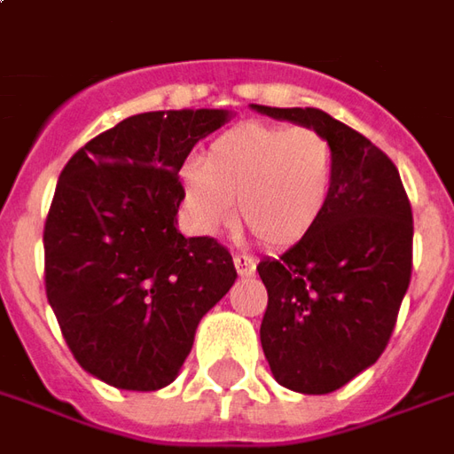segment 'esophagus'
Returning a JSON list of instances; mask_svg holds the SVG:
<instances>
[{"label": "esophagus", "instance_id": "esophagus-1", "mask_svg": "<svg viewBox=\"0 0 454 454\" xmlns=\"http://www.w3.org/2000/svg\"><path fill=\"white\" fill-rule=\"evenodd\" d=\"M233 265H236V272L240 278H253L255 275V258L250 255H233Z\"/></svg>", "mask_w": 454, "mask_h": 454}]
</instances>
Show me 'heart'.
<instances>
[{
	"label": "heart",
	"instance_id": "heart-1",
	"mask_svg": "<svg viewBox=\"0 0 454 454\" xmlns=\"http://www.w3.org/2000/svg\"><path fill=\"white\" fill-rule=\"evenodd\" d=\"M337 179V152L312 128L240 122L218 135L201 161L179 172L189 216L204 233L238 218L268 248H290L325 216Z\"/></svg>",
	"mask_w": 454,
	"mask_h": 454
}]
</instances>
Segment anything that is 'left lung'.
Wrapping results in <instances>:
<instances>
[{
    "mask_svg": "<svg viewBox=\"0 0 454 454\" xmlns=\"http://www.w3.org/2000/svg\"><path fill=\"white\" fill-rule=\"evenodd\" d=\"M329 137L337 179L325 216L280 258L260 260V344L275 381L332 393L376 364L413 270V214L401 174L371 139L317 107L253 106Z\"/></svg>",
    "mask_w": 454,
    "mask_h": 454,
    "instance_id": "obj_1",
    "label": "left lung"
}]
</instances>
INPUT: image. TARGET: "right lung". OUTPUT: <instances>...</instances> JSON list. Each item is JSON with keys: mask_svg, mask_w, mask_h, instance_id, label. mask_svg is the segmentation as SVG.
I'll use <instances>...</instances> for the list:
<instances>
[{"mask_svg": "<svg viewBox=\"0 0 454 454\" xmlns=\"http://www.w3.org/2000/svg\"><path fill=\"white\" fill-rule=\"evenodd\" d=\"M228 110H157L93 137L63 167L43 226L46 297L75 361L122 391L176 379L201 317L236 282L208 236L184 238L179 169Z\"/></svg>", "mask_w": 454, "mask_h": 454, "instance_id": "1", "label": "right lung"}]
</instances>
